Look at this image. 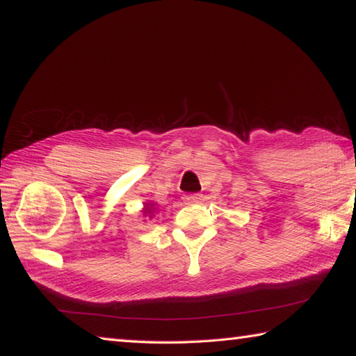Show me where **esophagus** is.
<instances>
[{
    "label": "esophagus",
    "mask_w": 356,
    "mask_h": 356,
    "mask_svg": "<svg viewBox=\"0 0 356 356\" xmlns=\"http://www.w3.org/2000/svg\"><path fill=\"white\" fill-rule=\"evenodd\" d=\"M201 200V196L200 195H196V193H191V195H186L185 197H184V201L186 202V204H190V202H197Z\"/></svg>",
    "instance_id": "34e87169"
}]
</instances>
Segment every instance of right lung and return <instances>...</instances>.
I'll return each instance as SVG.
<instances>
[{"instance_id":"add662e5","label":"right lung","mask_w":356,"mask_h":356,"mask_svg":"<svg viewBox=\"0 0 356 356\" xmlns=\"http://www.w3.org/2000/svg\"><path fill=\"white\" fill-rule=\"evenodd\" d=\"M150 209H152L150 206H147V207H146V212H147V213H152V212H150Z\"/></svg>"}]
</instances>
